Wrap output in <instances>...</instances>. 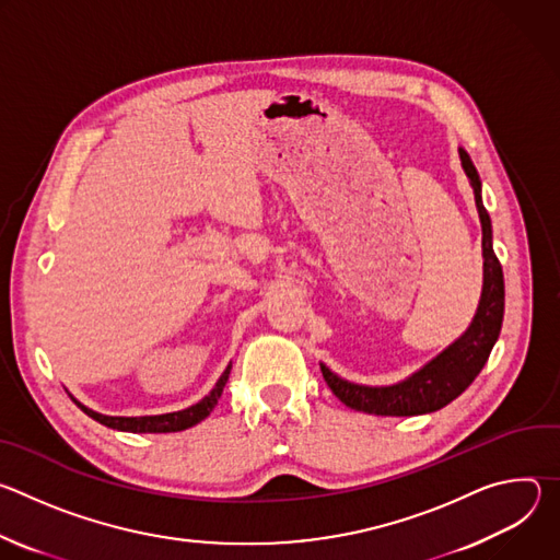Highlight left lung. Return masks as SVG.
I'll list each match as a JSON object with an SVG mask.
<instances>
[{
  "label": "left lung",
  "instance_id": "obj_1",
  "mask_svg": "<svg viewBox=\"0 0 560 560\" xmlns=\"http://www.w3.org/2000/svg\"><path fill=\"white\" fill-rule=\"evenodd\" d=\"M460 164L474 188V201L483 225V294L467 332L430 361L408 381L389 387H365L339 378L322 365L324 378L341 404L357 412L381 417H415L428 415L452 404L483 370L490 352L501 335L505 312V281L501 261L492 248V223L481 199V179L467 152L460 148Z\"/></svg>",
  "mask_w": 560,
  "mask_h": 560
}]
</instances>
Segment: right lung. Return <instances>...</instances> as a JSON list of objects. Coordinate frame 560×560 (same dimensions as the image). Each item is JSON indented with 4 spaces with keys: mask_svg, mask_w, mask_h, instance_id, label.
Returning <instances> with one entry per match:
<instances>
[{
    "mask_svg": "<svg viewBox=\"0 0 560 560\" xmlns=\"http://www.w3.org/2000/svg\"><path fill=\"white\" fill-rule=\"evenodd\" d=\"M230 368H225V372L221 374V378L217 381V385L212 387V392L203 398V401H199L197 406L188 408V410H182V412H171V415H159V417H104V415H97L93 410H89L86 406H82L77 401V398H72V401L82 408L91 419L100 421L102 425L106 428H113V430H119V432H182V430H188L192 425H197L199 421H203L212 408L217 406V401L221 398V392L225 387V381H228V374H230Z\"/></svg>",
    "mask_w": 560,
    "mask_h": 560,
    "instance_id": "obj_1",
    "label": "right lung"
}]
</instances>
